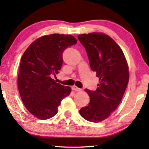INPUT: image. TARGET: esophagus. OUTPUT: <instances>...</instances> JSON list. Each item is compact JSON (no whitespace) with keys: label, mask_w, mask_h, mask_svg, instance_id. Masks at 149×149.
Here are the masks:
<instances>
[{"label":"esophagus","mask_w":149,"mask_h":149,"mask_svg":"<svg viewBox=\"0 0 149 149\" xmlns=\"http://www.w3.org/2000/svg\"><path fill=\"white\" fill-rule=\"evenodd\" d=\"M72 90L76 91H81V90H82L81 89L79 88L78 87H77L76 85H73V86H72Z\"/></svg>","instance_id":"esophagus-1"}]
</instances>
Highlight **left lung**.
<instances>
[{"mask_svg": "<svg viewBox=\"0 0 149 149\" xmlns=\"http://www.w3.org/2000/svg\"><path fill=\"white\" fill-rule=\"evenodd\" d=\"M78 38L99 78L96 90L85 89L90 102L79 113L85 119L97 123L110 117L121 102L129 81V68L121 47L107 34L92 32L79 34Z\"/></svg>", "mask_w": 149, "mask_h": 149, "instance_id": "8db88e82", "label": "left lung"}]
</instances>
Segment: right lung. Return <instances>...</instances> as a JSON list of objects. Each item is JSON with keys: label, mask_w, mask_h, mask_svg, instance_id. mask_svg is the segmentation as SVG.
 <instances>
[{"label": "right lung", "mask_w": 149, "mask_h": 149, "mask_svg": "<svg viewBox=\"0 0 149 149\" xmlns=\"http://www.w3.org/2000/svg\"><path fill=\"white\" fill-rule=\"evenodd\" d=\"M77 42L69 34L45 35L32 42L22 56L18 89L24 106L38 119L56 115L62 100L70 95V87L56 83L52 77L60 70L64 51Z\"/></svg>", "instance_id": "add662e5"}]
</instances>
